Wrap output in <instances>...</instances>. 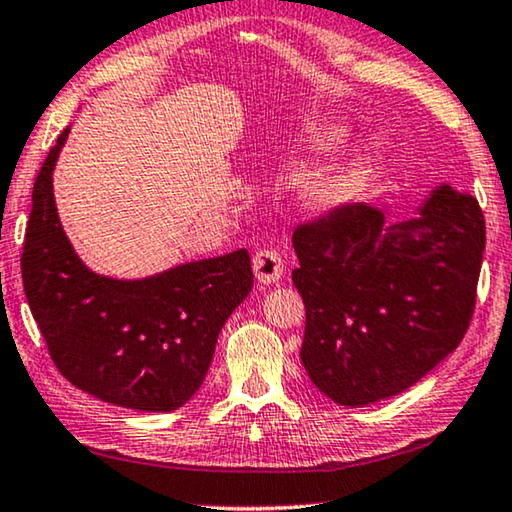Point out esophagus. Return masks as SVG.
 I'll return each mask as SVG.
<instances>
[{
	"label": "esophagus",
	"instance_id": "esophagus-1",
	"mask_svg": "<svg viewBox=\"0 0 512 512\" xmlns=\"http://www.w3.org/2000/svg\"><path fill=\"white\" fill-rule=\"evenodd\" d=\"M253 271L262 285H271V282H278L282 278L285 264H282V257L276 250H259L253 257Z\"/></svg>",
	"mask_w": 512,
	"mask_h": 512
}]
</instances>
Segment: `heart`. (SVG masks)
Wrapping results in <instances>:
<instances>
[{
    "label": "heart",
    "instance_id": "1",
    "mask_svg": "<svg viewBox=\"0 0 512 512\" xmlns=\"http://www.w3.org/2000/svg\"><path fill=\"white\" fill-rule=\"evenodd\" d=\"M345 135L347 131H342V128H324V131H317V135H312V144H315L317 149H333L345 140ZM356 186L358 181L354 174H333V177H329L324 183H319L315 197L324 209H335L352 200Z\"/></svg>",
    "mask_w": 512,
    "mask_h": 512
}]
</instances>
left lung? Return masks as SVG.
<instances>
[{"instance_id":"1","label":"left lung","mask_w":512,"mask_h":512,"mask_svg":"<svg viewBox=\"0 0 512 512\" xmlns=\"http://www.w3.org/2000/svg\"><path fill=\"white\" fill-rule=\"evenodd\" d=\"M292 243L301 363L335 404L407 391L467 333L485 250V218L469 193L441 183L416 218L395 225L368 204H345L296 227Z\"/></svg>"}]
</instances>
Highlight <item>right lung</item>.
Instances as JSON below:
<instances>
[{"mask_svg": "<svg viewBox=\"0 0 512 512\" xmlns=\"http://www.w3.org/2000/svg\"><path fill=\"white\" fill-rule=\"evenodd\" d=\"M68 131L38 172L22 285L57 370L94 398L137 411H172L207 375L218 333L253 289L246 248L156 276H98L59 223L52 170Z\"/></svg>", "mask_w": 512, "mask_h": 512, "instance_id": "obj_1", "label": "right lung"}]
</instances>
